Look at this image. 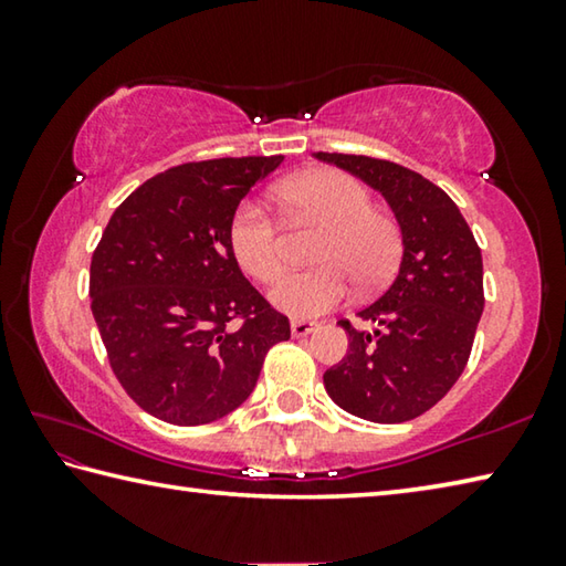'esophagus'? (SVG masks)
<instances>
[{"mask_svg":"<svg viewBox=\"0 0 566 566\" xmlns=\"http://www.w3.org/2000/svg\"><path fill=\"white\" fill-rule=\"evenodd\" d=\"M319 329V324L317 322H306V319H294L292 322V334L296 339L300 337H310L312 332H317Z\"/></svg>","mask_w":566,"mask_h":566,"instance_id":"34e87169","label":"esophagus"}]
</instances>
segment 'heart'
<instances>
[{"mask_svg":"<svg viewBox=\"0 0 566 566\" xmlns=\"http://www.w3.org/2000/svg\"><path fill=\"white\" fill-rule=\"evenodd\" d=\"M274 199L294 224L324 227L314 252L317 270L284 276L272 290V302L290 317L312 319L349 296L352 282L375 290L395 272L399 260V227L387 212L371 207L369 189L339 169H314L282 181ZM229 247L237 264L256 282L280 280L286 266L284 232L254 199L229 219Z\"/></svg>","mask_w":566,"mask_h":566,"instance_id":"b5f03b06","label":"heart"}]
</instances>
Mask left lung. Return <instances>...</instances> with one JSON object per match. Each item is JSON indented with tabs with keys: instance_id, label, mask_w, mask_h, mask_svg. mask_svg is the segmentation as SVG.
<instances>
[{
	"instance_id": "8db88e82",
	"label": "left lung",
	"mask_w": 566,
	"mask_h": 566,
	"mask_svg": "<svg viewBox=\"0 0 566 566\" xmlns=\"http://www.w3.org/2000/svg\"><path fill=\"white\" fill-rule=\"evenodd\" d=\"M314 157L381 191L405 244L395 282L357 314L375 332L339 319L349 349L324 371V387L354 417L409 421L432 409L467 367L484 312L482 249L447 191L419 171L361 155Z\"/></svg>"
}]
</instances>
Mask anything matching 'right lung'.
<instances>
[{
	"mask_svg": "<svg viewBox=\"0 0 566 566\" xmlns=\"http://www.w3.org/2000/svg\"><path fill=\"white\" fill-rule=\"evenodd\" d=\"M276 157L171 167L114 209L90 264L92 314L109 367L151 417L179 427L227 417L252 395L290 319L244 280L229 219Z\"/></svg>",
	"mask_w": 566,
	"mask_h": 566,
	"instance_id": "obj_1",
	"label": "right lung"
}]
</instances>
